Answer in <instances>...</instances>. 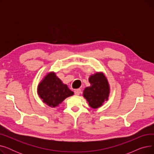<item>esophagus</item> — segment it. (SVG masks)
Listing matches in <instances>:
<instances>
[{"instance_id":"34e87169","label":"esophagus","mask_w":154,"mask_h":154,"mask_svg":"<svg viewBox=\"0 0 154 154\" xmlns=\"http://www.w3.org/2000/svg\"><path fill=\"white\" fill-rule=\"evenodd\" d=\"M80 93H81V89H80V88H77L74 91V94L77 95H79Z\"/></svg>"}]
</instances>
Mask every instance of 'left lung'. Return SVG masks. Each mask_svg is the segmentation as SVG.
I'll return each instance as SVG.
<instances>
[{
    "label": "left lung",
    "instance_id": "1",
    "mask_svg": "<svg viewBox=\"0 0 154 154\" xmlns=\"http://www.w3.org/2000/svg\"><path fill=\"white\" fill-rule=\"evenodd\" d=\"M91 86L86 87L84 91V97L88 102V105L97 109L107 100L110 92L107 80L102 73H96L89 79Z\"/></svg>",
    "mask_w": 154,
    "mask_h": 154
}]
</instances>
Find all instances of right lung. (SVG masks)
<instances>
[{"mask_svg": "<svg viewBox=\"0 0 154 154\" xmlns=\"http://www.w3.org/2000/svg\"><path fill=\"white\" fill-rule=\"evenodd\" d=\"M37 92L42 101L51 107L58 106L68 97L74 95L54 72L48 74L38 85Z\"/></svg>", "mask_w": 154, "mask_h": 154, "instance_id": "obj_1", "label": "right lung"}]
</instances>
